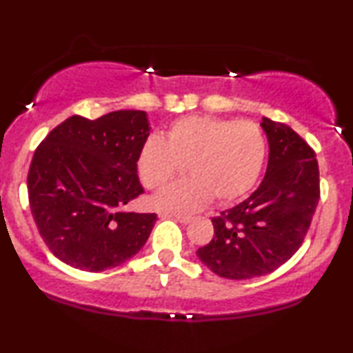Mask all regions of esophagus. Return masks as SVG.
I'll return each mask as SVG.
<instances>
[{"label": "esophagus", "mask_w": 353, "mask_h": 353, "mask_svg": "<svg viewBox=\"0 0 353 353\" xmlns=\"http://www.w3.org/2000/svg\"><path fill=\"white\" fill-rule=\"evenodd\" d=\"M162 219H175L180 221L183 225H188L191 221V216H185V215H176V214H167V212H162L161 214Z\"/></svg>", "instance_id": "1"}]
</instances>
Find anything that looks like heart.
<instances>
[{
  "instance_id": "heart-1",
  "label": "heart",
  "mask_w": 353,
  "mask_h": 353,
  "mask_svg": "<svg viewBox=\"0 0 353 353\" xmlns=\"http://www.w3.org/2000/svg\"><path fill=\"white\" fill-rule=\"evenodd\" d=\"M267 156V139L250 120L190 115L165 133L149 134L138 152L137 170L149 190L165 185L186 163L188 180L173 183L152 197L162 212L186 215L209 204L239 199L259 180Z\"/></svg>"
}]
</instances>
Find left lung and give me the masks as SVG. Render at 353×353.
I'll list each match as a JSON object with an SVG mask.
<instances>
[{"label": "left lung", "instance_id": "1", "mask_svg": "<svg viewBox=\"0 0 353 353\" xmlns=\"http://www.w3.org/2000/svg\"><path fill=\"white\" fill-rule=\"evenodd\" d=\"M268 165L248 199L212 220L214 238L197 257L228 279L263 276L286 263L305 238L320 199L315 152L288 125L262 119Z\"/></svg>", "mask_w": 353, "mask_h": 353}]
</instances>
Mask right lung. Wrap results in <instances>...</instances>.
I'll return each mask as SVG.
<instances>
[{
	"label": "right lung",
	"mask_w": 353,
	"mask_h": 353,
	"mask_svg": "<svg viewBox=\"0 0 353 353\" xmlns=\"http://www.w3.org/2000/svg\"><path fill=\"white\" fill-rule=\"evenodd\" d=\"M149 132L143 110H115L96 120L72 115L37 148L28 201L43 241L64 263L104 272L146 244L157 215L123 207L144 192L137 159Z\"/></svg>",
	"instance_id": "1"
}]
</instances>
